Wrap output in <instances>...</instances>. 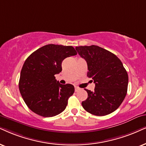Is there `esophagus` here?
<instances>
[{
	"label": "esophagus",
	"instance_id": "34e87169",
	"mask_svg": "<svg viewBox=\"0 0 146 146\" xmlns=\"http://www.w3.org/2000/svg\"><path fill=\"white\" fill-rule=\"evenodd\" d=\"M79 90H80V88H78V87H77V86H75V92L79 91Z\"/></svg>",
	"mask_w": 146,
	"mask_h": 146
}]
</instances>
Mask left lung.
Masks as SVG:
<instances>
[{
    "label": "left lung",
    "instance_id": "left-lung-1",
    "mask_svg": "<svg viewBox=\"0 0 146 146\" xmlns=\"http://www.w3.org/2000/svg\"><path fill=\"white\" fill-rule=\"evenodd\" d=\"M75 49L88 64V77L95 84L94 91L86 90L88 98L82 102L90 114L105 116L116 110L126 96L128 74L121 60L98 46H77Z\"/></svg>",
    "mask_w": 146,
    "mask_h": 146
}]
</instances>
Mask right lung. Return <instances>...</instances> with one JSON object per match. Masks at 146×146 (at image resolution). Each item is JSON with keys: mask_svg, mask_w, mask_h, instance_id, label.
Here are the masks:
<instances>
[{"mask_svg": "<svg viewBox=\"0 0 146 146\" xmlns=\"http://www.w3.org/2000/svg\"><path fill=\"white\" fill-rule=\"evenodd\" d=\"M76 54L71 46L48 44L27 57L20 74L19 89L32 111L52 117L65 109L69 98L75 92L74 86L60 84L54 75L61 72L64 58Z\"/></svg>", "mask_w": 146, "mask_h": 146, "instance_id": "add662e5", "label": "right lung"}]
</instances>
